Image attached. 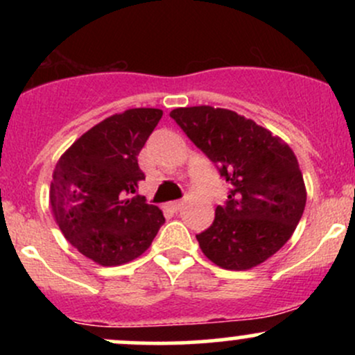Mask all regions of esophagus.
Here are the masks:
<instances>
[{
    "label": "esophagus",
    "instance_id": "obj_1",
    "mask_svg": "<svg viewBox=\"0 0 355 355\" xmlns=\"http://www.w3.org/2000/svg\"><path fill=\"white\" fill-rule=\"evenodd\" d=\"M168 207L170 209H172L173 211H178L183 207V202H180V200H175V202H170L168 203Z\"/></svg>",
    "mask_w": 355,
    "mask_h": 355
}]
</instances>
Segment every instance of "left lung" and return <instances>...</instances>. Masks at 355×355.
Returning a JSON list of instances; mask_svg holds the SVG:
<instances>
[{
  "mask_svg": "<svg viewBox=\"0 0 355 355\" xmlns=\"http://www.w3.org/2000/svg\"><path fill=\"white\" fill-rule=\"evenodd\" d=\"M170 116L230 185L214 223L197 235L202 252L227 270L266 262L292 237L307 200L292 148L232 110L202 105Z\"/></svg>",
  "mask_w": 355,
  "mask_h": 355,
  "instance_id": "8db88e82",
  "label": "left lung"
}]
</instances>
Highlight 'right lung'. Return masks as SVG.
<instances>
[{"instance_id":"add662e5","label":"right lung","mask_w":355,"mask_h":355,"mask_svg":"<svg viewBox=\"0 0 355 355\" xmlns=\"http://www.w3.org/2000/svg\"><path fill=\"white\" fill-rule=\"evenodd\" d=\"M164 112L132 108L100 121L67 150L53 172L50 203L64 239L100 266H121L152 245L165 217L137 195L138 153Z\"/></svg>"}]
</instances>
